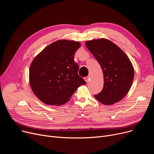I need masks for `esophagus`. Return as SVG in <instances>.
I'll use <instances>...</instances> for the list:
<instances>
[{
  "mask_svg": "<svg viewBox=\"0 0 154 154\" xmlns=\"http://www.w3.org/2000/svg\"><path fill=\"white\" fill-rule=\"evenodd\" d=\"M84 79H85V82H88V80H90V76H87V77H85V78H84Z\"/></svg>",
  "mask_w": 154,
  "mask_h": 154,
  "instance_id": "esophagus-1",
  "label": "esophagus"
}]
</instances>
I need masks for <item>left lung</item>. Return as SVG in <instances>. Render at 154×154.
<instances>
[{"label": "left lung", "mask_w": 154, "mask_h": 154, "mask_svg": "<svg viewBox=\"0 0 154 154\" xmlns=\"http://www.w3.org/2000/svg\"><path fill=\"white\" fill-rule=\"evenodd\" d=\"M85 45L102 67L104 84L103 89L95 98L110 106L122 100L131 87L134 69L127 55L117 45L106 38L94 39Z\"/></svg>", "instance_id": "obj_1"}]
</instances>
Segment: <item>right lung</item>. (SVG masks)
I'll list each match as a JSON object with an SVG mask.
<instances>
[{
	"label": "right lung",
	"mask_w": 154,
	"mask_h": 154,
	"mask_svg": "<svg viewBox=\"0 0 154 154\" xmlns=\"http://www.w3.org/2000/svg\"><path fill=\"white\" fill-rule=\"evenodd\" d=\"M79 42L59 40L48 45L32 62L29 83L32 91L43 103L60 106L67 102L77 88L86 84L78 74L74 54Z\"/></svg>",
	"instance_id": "1"
}]
</instances>
